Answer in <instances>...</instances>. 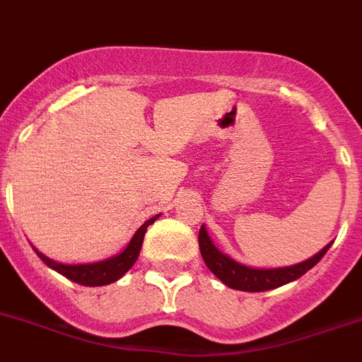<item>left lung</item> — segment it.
Returning <instances> with one entry per match:
<instances>
[{"instance_id": "8db88e82", "label": "left lung", "mask_w": 362, "mask_h": 362, "mask_svg": "<svg viewBox=\"0 0 362 362\" xmlns=\"http://www.w3.org/2000/svg\"><path fill=\"white\" fill-rule=\"evenodd\" d=\"M199 246L207 268L211 269L213 275L218 281L224 282L228 288L240 291H268L288 284V282L297 281L298 276H303L308 269H312L325 257V253L332 246V242L326 244L319 253H315L310 259L293 264V266H284V268H250V266L237 262L213 244L204 224L199 233Z\"/></svg>"}]
</instances>
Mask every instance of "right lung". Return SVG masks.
I'll list each match as a JSON object with an SVG mask.
<instances>
[{
	"instance_id": "1",
	"label": "right lung",
	"mask_w": 362,
	"mask_h": 362,
	"mask_svg": "<svg viewBox=\"0 0 362 362\" xmlns=\"http://www.w3.org/2000/svg\"><path fill=\"white\" fill-rule=\"evenodd\" d=\"M160 215L153 216L147 222H144L140 228L136 229V233L133 235L131 242L125 246L124 251H120L118 255L109 257L105 260H98V262H87V264H64L58 262V260L49 259L47 255H43L42 251H36V255L43 260V262L49 266L50 269L58 272L59 275L67 276L69 281L78 282L81 286H107L111 282H116L118 279L125 275L129 269L133 268V264L136 262L138 255H140V250H142L144 237H146V231Z\"/></svg>"
}]
</instances>
